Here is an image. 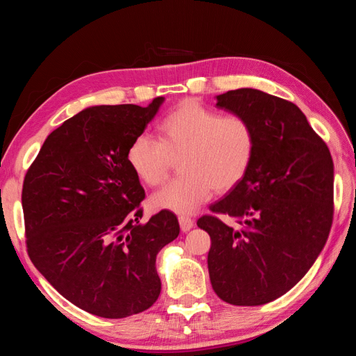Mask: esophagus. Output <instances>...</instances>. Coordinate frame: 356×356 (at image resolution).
<instances>
[{
  "label": "esophagus",
  "mask_w": 356,
  "mask_h": 356,
  "mask_svg": "<svg viewBox=\"0 0 356 356\" xmlns=\"http://www.w3.org/2000/svg\"><path fill=\"white\" fill-rule=\"evenodd\" d=\"M178 221H179V227H181L182 232H190L193 229V225H195L193 220H190L187 217H179Z\"/></svg>",
  "instance_id": "1"
}]
</instances>
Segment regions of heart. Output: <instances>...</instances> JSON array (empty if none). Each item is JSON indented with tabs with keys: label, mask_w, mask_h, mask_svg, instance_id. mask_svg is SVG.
Segmentation results:
<instances>
[{
	"label": "heart",
	"mask_w": 356,
	"mask_h": 356,
	"mask_svg": "<svg viewBox=\"0 0 356 356\" xmlns=\"http://www.w3.org/2000/svg\"><path fill=\"white\" fill-rule=\"evenodd\" d=\"M255 134L242 115L208 108L187 99L159 124V141L139 135L129 145L127 163L145 186L163 182L179 159L181 177L149 199L157 211L181 215L196 212L212 196L234 188L251 168Z\"/></svg>",
	"instance_id": "1"
}]
</instances>
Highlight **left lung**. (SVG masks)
Masks as SVG:
<instances>
[{
    "label": "left lung",
    "mask_w": 356,
    "mask_h": 356,
    "mask_svg": "<svg viewBox=\"0 0 356 356\" xmlns=\"http://www.w3.org/2000/svg\"><path fill=\"white\" fill-rule=\"evenodd\" d=\"M217 106L245 117L255 134L250 170L197 225L211 236L212 288L234 306L284 296L314 266L332 222L334 165L327 144L293 102L257 89L229 90Z\"/></svg>",
    "instance_id": "left-lung-1"
}]
</instances>
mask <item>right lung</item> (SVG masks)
I'll return each mask as SVG.
<instances>
[{
	"label": "right lung",
	"instance_id": "right-lung-1",
	"mask_svg": "<svg viewBox=\"0 0 356 356\" xmlns=\"http://www.w3.org/2000/svg\"><path fill=\"white\" fill-rule=\"evenodd\" d=\"M165 98L89 106L63 122L26 172L22 207L31 261L72 305L118 319L160 296L159 251L178 238L175 213L141 222L145 191L127 163Z\"/></svg>",
	"mask_w": 356,
	"mask_h": 356
}]
</instances>
